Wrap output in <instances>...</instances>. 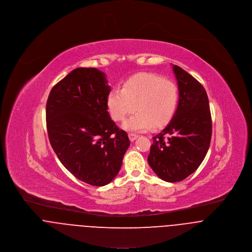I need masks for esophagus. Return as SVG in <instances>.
Here are the masks:
<instances>
[{
    "label": "esophagus",
    "mask_w": 252,
    "mask_h": 252,
    "mask_svg": "<svg viewBox=\"0 0 252 252\" xmlns=\"http://www.w3.org/2000/svg\"><path fill=\"white\" fill-rule=\"evenodd\" d=\"M128 137H129V140L132 142V141H134V140L138 137V135H137V134H135V133L130 132V133H128Z\"/></svg>",
    "instance_id": "1"
}]
</instances>
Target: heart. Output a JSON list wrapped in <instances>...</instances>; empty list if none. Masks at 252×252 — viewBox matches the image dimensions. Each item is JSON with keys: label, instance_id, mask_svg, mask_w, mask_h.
Instances as JSON below:
<instances>
[{"label": "heart", "instance_id": "b5f03b06", "mask_svg": "<svg viewBox=\"0 0 252 252\" xmlns=\"http://www.w3.org/2000/svg\"><path fill=\"white\" fill-rule=\"evenodd\" d=\"M178 88L170 80L152 73H140L128 78L121 89H114L107 97L110 116L123 122L134 109L124 128L128 131H146L167 125L177 108Z\"/></svg>", "mask_w": 252, "mask_h": 252}]
</instances>
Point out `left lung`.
Wrapping results in <instances>:
<instances>
[{
	"mask_svg": "<svg viewBox=\"0 0 252 252\" xmlns=\"http://www.w3.org/2000/svg\"><path fill=\"white\" fill-rule=\"evenodd\" d=\"M179 100L169 124L153 137L148 162L166 182H179L200 166L208 151L212 125L204 88L189 73L173 65Z\"/></svg>",
	"mask_w": 252,
	"mask_h": 252,
	"instance_id": "obj_1",
	"label": "left lung"
}]
</instances>
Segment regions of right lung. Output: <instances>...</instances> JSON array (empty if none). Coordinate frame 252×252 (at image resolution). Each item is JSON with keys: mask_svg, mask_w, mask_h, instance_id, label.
Segmentation results:
<instances>
[{"mask_svg": "<svg viewBox=\"0 0 252 252\" xmlns=\"http://www.w3.org/2000/svg\"><path fill=\"white\" fill-rule=\"evenodd\" d=\"M110 92L103 72L77 68L52 88L47 102L53 151L75 177L93 186L116 177L130 144L107 111Z\"/></svg>", "mask_w": 252, "mask_h": 252, "instance_id": "1", "label": "right lung"}]
</instances>
